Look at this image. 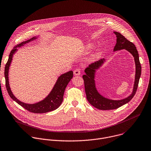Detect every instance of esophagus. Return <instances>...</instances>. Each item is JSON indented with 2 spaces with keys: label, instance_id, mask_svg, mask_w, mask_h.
I'll return each instance as SVG.
<instances>
[{
  "label": "esophagus",
  "instance_id": "1",
  "mask_svg": "<svg viewBox=\"0 0 151 151\" xmlns=\"http://www.w3.org/2000/svg\"><path fill=\"white\" fill-rule=\"evenodd\" d=\"M73 73L75 76H79L81 75V70L79 69H76L73 71Z\"/></svg>",
  "mask_w": 151,
  "mask_h": 151
}]
</instances>
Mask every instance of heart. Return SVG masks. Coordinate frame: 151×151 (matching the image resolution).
I'll return each instance as SVG.
<instances>
[{
    "label": "heart",
    "mask_w": 151,
    "mask_h": 151,
    "mask_svg": "<svg viewBox=\"0 0 151 151\" xmlns=\"http://www.w3.org/2000/svg\"><path fill=\"white\" fill-rule=\"evenodd\" d=\"M91 47V45H90V44H89V45H88V47Z\"/></svg>",
    "instance_id": "b5f03b06"
}]
</instances>
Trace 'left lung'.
Masks as SVG:
<instances>
[{
	"mask_svg": "<svg viewBox=\"0 0 151 151\" xmlns=\"http://www.w3.org/2000/svg\"><path fill=\"white\" fill-rule=\"evenodd\" d=\"M114 33L117 37V42L114 48V52L125 49L131 53L134 58L136 66L134 83L132 93L127 98L120 100H114L106 98L100 94L97 91L95 81L96 70L99 69V68L103 65L106 60L104 59H100L98 61L89 65L88 67L85 69V73L86 74L82 76L84 81L86 98L88 102L92 106L102 110H114L129 103L136 93L141 75V65L139 61L138 52L136 46L133 42L127 40L120 32L114 31Z\"/></svg>",
	"mask_w": 151,
	"mask_h": 151,
	"instance_id": "1",
	"label": "left lung"
}]
</instances>
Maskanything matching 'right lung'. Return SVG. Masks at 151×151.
Returning <instances> with one entry per match:
<instances>
[{
	"label": "right lung",
	"mask_w": 151,
	"mask_h": 151,
	"mask_svg": "<svg viewBox=\"0 0 151 151\" xmlns=\"http://www.w3.org/2000/svg\"><path fill=\"white\" fill-rule=\"evenodd\" d=\"M37 38V37H32V38L24 41L16 45L10 53L8 60L6 64L5 68V77L6 82V87L8 92L11 98L17 102L19 105L24 107L27 110L34 113H45L49 111H53L57 109L63 102V95L65 90L70 81L73 78V72L69 71L61 75L58 79L55 86L50 93L41 101L34 104H27L23 103L17 99L13 94L9 82V69L12 60L14 55L18 51L17 48L23 46L24 44L34 41Z\"/></svg>",
	"instance_id": "add662e5"
}]
</instances>
